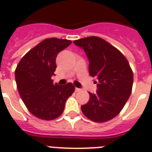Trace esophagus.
Returning a JSON list of instances; mask_svg holds the SVG:
<instances>
[{"instance_id": "obj_1", "label": "esophagus", "mask_w": 152, "mask_h": 152, "mask_svg": "<svg viewBox=\"0 0 152 152\" xmlns=\"http://www.w3.org/2000/svg\"><path fill=\"white\" fill-rule=\"evenodd\" d=\"M81 91H82V89H81V88H75V92H76V93H77V92H81Z\"/></svg>"}]
</instances>
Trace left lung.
Listing matches in <instances>:
<instances>
[{"instance_id": "obj_1", "label": "left lung", "mask_w": 152, "mask_h": 152, "mask_svg": "<svg viewBox=\"0 0 152 152\" xmlns=\"http://www.w3.org/2000/svg\"><path fill=\"white\" fill-rule=\"evenodd\" d=\"M74 43L86 52L89 75L98 80L96 93H88L89 101L81 107L82 111L93 122H107L121 112L130 96L133 70L125 56L101 37L91 36Z\"/></svg>"}]
</instances>
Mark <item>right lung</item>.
<instances>
[{
    "instance_id": "1",
    "label": "right lung",
    "mask_w": 152,
    "mask_h": 152,
    "mask_svg": "<svg viewBox=\"0 0 152 152\" xmlns=\"http://www.w3.org/2000/svg\"><path fill=\"white\" fill-rule=\"evenodd\" d=\"M71 41L47 38L25 54L15 70L19 95L32 115L42 120H53L62 115L75 86L53 84L51 77L56 69V59Z\"/></svg>"
}]
</instances>
